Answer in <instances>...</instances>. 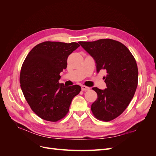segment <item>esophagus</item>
I'll use <instances>...</instances> for the list:
<instances>
[{
  "instance_id": "obj_1",
  "label": "esophagus",
  "mask_w": 156,
  "mask_h": 156,
  "mask_svg": "<svg viewBox=\"0 0 156 156\" xmlns=\"http://www.w3.org/2000/svg\"><path fill=\"white\" fill-rule=\"evenodd\" d=\"M81 90H82L83 91H88V90H90V88L88 87H86V86L83 85V86L81 87Z\"/></svg>"
}]
</instances>
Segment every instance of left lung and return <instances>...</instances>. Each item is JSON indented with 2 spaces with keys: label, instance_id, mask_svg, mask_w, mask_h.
<instances>
[{
  "label": "left lung",
  "instance_id": "1",
  "mask_svg": "<svg viewBox=\"0 0 156 156\" xmlns=\"http://www.w3.org/2000/svg\"><path fill=\"white\" fill-rule=\"evenodd\" d=\"M83 48L95 60L96 70H105L107 88L92 89L98 94L91 105L97 119L108 122L123 112L133 98L138 84V68L129 50L111 39L79 41Z\"/></svg>",
  "mask_w": 156,
  "mask_h": 156
}]
</instances>
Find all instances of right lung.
Listing matches in <instances>:
<instances>
[{
    "mask_svg": "<svg viewBox=\"0 0 156 156\" xmlns=\"http://www.w3.org/2000/svg\"><path fill=\"white\" fill-rule=\"evenodd\" d=\"M76 42L44 41L29 52L21 69V88L31 109L41 119L56 122L66 116L79 85L60 84V73L67 67L68 56L78 48Z\"/></svg>",
    "mask_w": 156,
    "mask_h": 156,
    "instance_id": "obj_1",
    "label": "right lung"
}]
</instances>
